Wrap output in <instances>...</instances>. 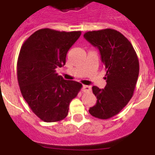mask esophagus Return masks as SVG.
<instances>
[{
    "instance_id": "obj_1",
    "label": "esophagus",
    "mask_w": 155,
    "mask_h": 155,
    "mask_svg": "<svg viewBox=\"0 0 155 155\" xmlns=\"http://www.w3.org/2000/svg\"><path fill=\"white\" fill-rule=\"evenodd\" d=\"M82 90H83V91H84V92H89V91H91V87H90V86L83 85V87H82Z\"/></svg>"
}]
</instances>
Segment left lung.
Listing matches in <instances>:
<instances>
[{
    "instance_id": "1",
    "label": "left lung",
    "mask_w": 155,
    "mask_h": 155,
    "mask_svg": "<svg viewBox=\"0 0 155 155\" xmlns=\"http://www.w3.org/2000/svg\"><path fill=\"white\" fill-rule=\"evenodd\" d=\"M84 37L99 50L107 82L104 89L92 87L97 103L89 113L95 118L108 120L118 114L133 97L139 75V60L131 42L116 30L89 31Z\"/></svg>"
}]
</instances>
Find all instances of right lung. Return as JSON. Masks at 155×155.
I'll return each instance as SVG.
<instances>
[{
    "label": "right lung",
    "mask_w": 155,
    "mask_h": 155,
    "mask_svg": "<svg viewBox=\"0 0 155 155\" xmlns=\"http://www.w3.org/2000/svg\"><path fill=\"white\" fill-rule=\"evenodd\" d=\"M81 31L42 28L22 44L17 62V78L21 94L31 110L42 121L66 118L69 105L82 84L64 80L56 69L65 65L70 48Z\"/></svg>",
    "instance_id": "right-lung-1"
}]
</instances>
